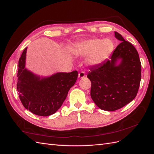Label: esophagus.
Instances as JSON below:
<instances>
[{
  "label": "esophagus",
  "instance_id": "obj_1",
  "mask_svg": "<svg viewBox=\"0 0 154 154\" xmlns=\"http://www.w3.org/2000/svg\"><path fill=\"white\" fill-rule=\"evenodd\" d=\"M85 76H86V75H85V73L84 72V71H81V72L79 73V75H78L79 78H83Z\"/></svg>",
  "mask_w": 154,
  "mask_h": 154
}]
</instances>
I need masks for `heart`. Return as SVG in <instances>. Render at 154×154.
I'll return each instance as SVG.
<instances>
[{
  "instance_id": "1",
  "label": "heart",
  "mask_w": 154,
  "mask_h": 154,
  "mask_svg": "<svg viewBox=\"0 0 154 154\" xmlns=\"http://www.w3.org/2000/svg\"><path fill=\"white\" fill-rule=\"evenodd\" d=\"M113 49V42L110 39L93 38L78 43L73 48L72 53L77 57H87L86 63L88 66L96 67L104 63Z\"/></svg>"
}]
</instances>
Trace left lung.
<instances>
[{
  "instance_id": "1",
  "label": "left lung",
  "mask_w": 154,
  "mask_h": 154,
  "mask_svg": "<svg viewBox=\"0 0 154 154\" xmlns=\"http://www.w3.org/2000/svg\"><path fill=\"white\" fill-rule=\"evenodd\" d=\"M121 41L102 65L91 69V96L99 108L113 112L136 97L141 80V63L134 46L115 31Z\"/></svg>"
}]
</instances>
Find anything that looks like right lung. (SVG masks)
<instances>
[{
  "label": "right lung",
  "instance_id": "obj_1",
  "mask_svg": "<svg viewBox=\"0 0 154 154\" xmlns=\"http://www.w3.org/2000/svg\"><path fill=\"white\" fill-rule=\"evenodd\" d=\"M26 47L18 62L17 89L25 108L40 116H49L62 106L69 89L77 81L78 72H58L41 77L26 67Z\"/></svg>",
  "mask_w": 154,
  "mask_h": 154
}]
</instances>
